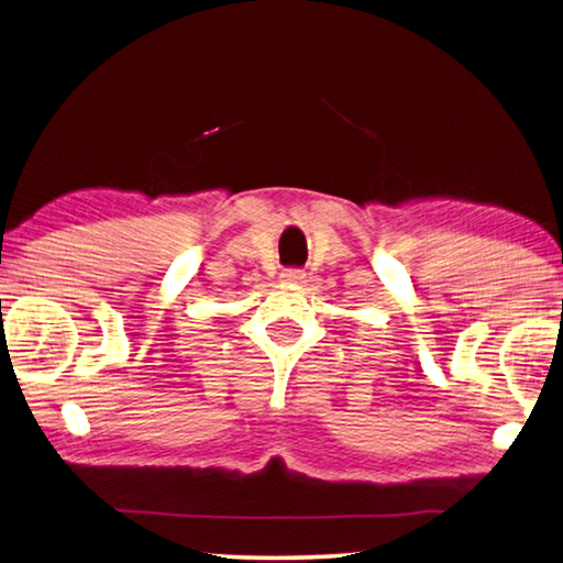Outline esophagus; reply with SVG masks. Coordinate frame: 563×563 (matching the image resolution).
I'll use <instances>...</instances> for the list:
<instances>
[{"label": "esophagus", "mask_w": 563, "mask_h": 563, "mask_svg": "<svg viewBox=\"0 0 563 563\" xmlns=\"http://www.w3.org/2000/svg\"><path fill=\"white\" fill-rule=\"evenodd\" d=\"M280 278L285 283H302L305 280V273L300 268H288V271L280 273Z\"/></svg>", "instance_id": "obj_1"}]
</instances>
